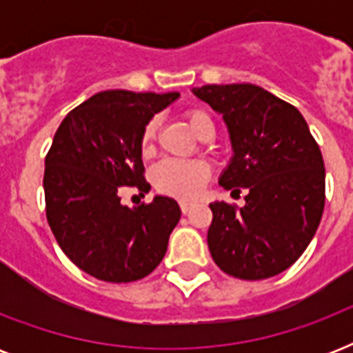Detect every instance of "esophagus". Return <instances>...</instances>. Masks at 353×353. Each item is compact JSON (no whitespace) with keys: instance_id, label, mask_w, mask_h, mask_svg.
I'll return each mask as SVG.
<instances>
[{"instance_id":"esophagus-1","label":"esophagus","mask_w":353,"mask_h":353,"mask_svg":"<svg viewBox=\"0 0 353 353\" xmlns=\"http://www.w3.org/2000/svg\"><path fill=\"white\" fill-rule=\"evenodd\" d=\"M194 209V203H187V201H183L181 203V212L183 214H188L190 210Z\"/></svg>"}]
</instances>
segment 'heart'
<instances>
[{"mask_svg":"<svg viewBox=\"0 0 353 353\" xmlns=\"http://www.w3.org/2000/svg\"><path fill=\"white\" fill-rule=\"evenodd\" d=\"M185 121L190 126L196 135L203 141H209L214 133V124L210 117L201 110H187L185 112ZM155 132H157V121H152L144 126L143 135H141V152L144 155L152 154L154 150ZM210 176V168L205 161H161L159 165L152 170V183L155 190L161 194L172 196V198L188 199L198 198L203 187L207 185Z\"/></svg>","mask_w":353,"mask_h":353,"instance_id":"1","label":"heart"}]
</instances>
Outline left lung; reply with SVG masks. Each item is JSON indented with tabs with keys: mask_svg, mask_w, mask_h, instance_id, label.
<instances>
[{
	"mask_svg": "<svg viewBox=\"0 0 353 353\" xmlns=\"http://www.w3.org/2000/svg\"><path fill=\"white\" fill-rule=\"evenodd\" d=\"M225 122L232 155L220 183L247 188L236 210L212 201L207 232L216 265L241 280H263L299 260L324 210V161L295 106L254 84L194 88Z\"/></svg>",
	"mask_w": 353,
	"mask_h": 353,
	"instance_id": "left-lung-1",
	"label": "left lung"
}]
</instances>
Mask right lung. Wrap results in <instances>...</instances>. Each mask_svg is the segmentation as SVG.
Listing matches in <instances>:
<instances>
[{
	"label": "right lung",
	"mask_w": 353,
	"mask_h": 353,
	"mask_svg": "<svg viewBox=\"0 0 353 353\" xmlns=\"http://www.w3.org/2000/svg\"><path fill=\"white\" fill-rule=\"evenodd\" d=\"M179 93H97L58 126L46 157L43 190L47 221L65 256L104 282L144 279L165 256L181 218L176 199L126 207L128 187L148 194L141 135L155 113Z\"/></svg>",
	"instance_id": "right-lung-1"
}]
</instances>
